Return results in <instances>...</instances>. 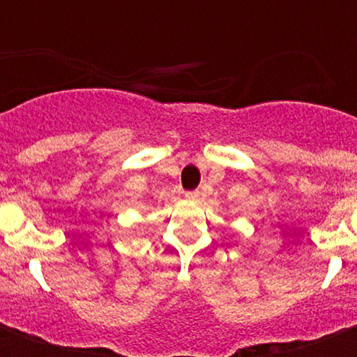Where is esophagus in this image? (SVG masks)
Masks as SVG:
<instances>
[{
  "mask_svg": "<svg viewBox=\"0 0 357 357\" xmlns=\"http://www.w3.org/2000/svg\"><path fill=\"white\" fill-rule=\"evenodd\" d=\"M185 196H187L189 200H198V198H200V190H189V192H185Z\"/></svg>",
  "mask_w": 357,
  "mask_h": 357,
  "instance_id": "1",
  "label": "esophagus"
}]
</instances>
